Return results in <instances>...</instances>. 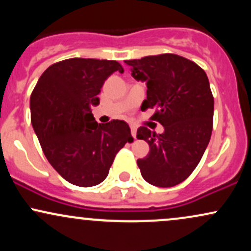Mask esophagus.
<instances>
[{"instance_id": "34e87169", "label": "esophagus", "mask_w": 251, "mask_h": 251, "mask_svg": "<svg viewBox=\"0 0 251 251\" xmlns=\"http://www.w3.org/2000/svg\"><path fill=\"white\" fill-rule=\"evenodd\" d=\"M131 132L133 138H137V126L135 125H131Z\"/></svg>"}]
</instances>
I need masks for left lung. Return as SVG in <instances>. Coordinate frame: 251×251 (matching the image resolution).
I'll return each mask as SVG.
<instances>
[{
	"label": "left lung",
	"mask_w": 251,
	"mask_h": 251,
	"mask_svg": "<svg viewBox=\"0 0 251 251\" xmlns=\"http://www.w3.org/2000/svg\"><path fill=\"white\" fill-rule=\"evenodd\" d=\"M132 76L146 82L142 111L153 108L152 120L164 126L162 134L138 128L150 152L137 164L143 178L159 188L185 180L201 162L210 142L214 122V97L209 79L197 63L176 54L126 60Z\"/></svg>",
	"instance_id": "8db88e82"
}]
</instances>
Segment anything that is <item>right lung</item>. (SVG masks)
<instances>
[{"label": "right lung", "instance_id": "add662e5", "mask_svg": "<svg viewBox=\"0 0 251 251\" xmlns=\"http://www.w3.org/2000/svg\"><path fill=\"white\" fill-rule=\"evenodd\" d=\"M117 71L124 72L114 60H63L43 72L31 93V125L43 153L74 185L101 183L119 150L133 142L124 120L98 124L92 114L103 82Z\"/></svg>", "mask_w": 251, "mask_h": 251}]
</instances>
